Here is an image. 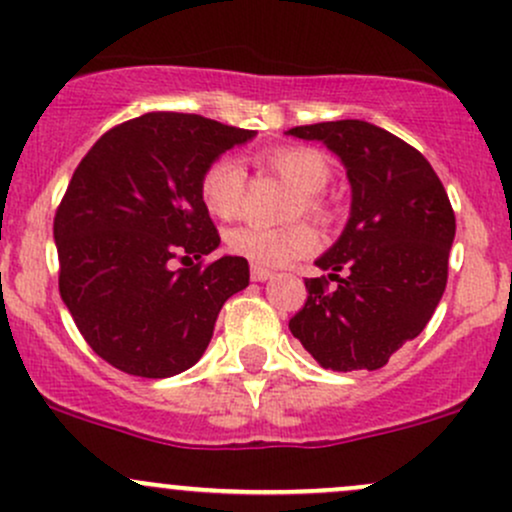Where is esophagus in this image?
<instances>
[{
  "instance_id": "esophagus-1",
  "label": "esophagus",
  "mask_w": 512,
  "mask_h": 512,
  "mask_svg": "<svg viewBox=\"0 0 512 512\" xmlns=\"http://www.w3.org/2000/svg\"><path fill=\"white\" fill-rule=\"evenodd\" d=\"M250 277H252V282H267V279H272V272H269V269H265V267L252 265L250 267Z\"/></svg>"
}]
</instances>
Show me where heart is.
Segmentation results:
<instances>
[{
	"instance_id": "obj_1",
	"label": "heart",
	"mask_w": 512,
	"mask_h": 512,
	"mask_svg": "<svg viewBox=\"0 0 512 512\" xmlns=\"http://www.w3.org/2000/svg\"><path fill=\"white\" fill-rule=\"evenodd\" d=\"M265 165L299 192L291 218H299L301 213L316 218L325 216V206L318 196L330 182V165L325 155L313 148H277L265 157ZM199 192L201 201L213 216L223 221L238 216L245 196L243 162L230 155L216 157L201 174ZM228 247L230 252L245 257L252 265L274 269L311 255L318 247V235L306 223H296L282 230L240 226L228 233Z\"/></svg>"
}]
</instances>
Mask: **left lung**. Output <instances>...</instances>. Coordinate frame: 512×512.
I'll use <instances>...</instances> for the list:
<instances>
[{"label": "left lung", "mask_w": 512, "mask_h": 512, "mask_svg": "<svg viewBox=\"0 0 512 512\" xmlns=\"http://www.w3.org/2000/svg\"><path fill=\"white\" fill-rule=\"evenodd\" d=\"M286 133L333 150L352 189L345 230L316 260L338 289L325 291V277L306 279L308 299L289 330L323 369L374 372L423 333L445 294L452 204L430 162L374 123L325 121Z\"/></svg>", "instance_id": "left-lung-1"}]
</instances>
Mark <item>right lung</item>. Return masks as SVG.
<instances>
[{"instance_id":"1","label":"right lung","mask_w":512,"mask_h":512,"mask_svg":"<svg viewBox=\"0 0 512 512\" xmlns=\"http://www.w3.org/2000/svg\"><path fill=\"white\" fill-rule=\"evenodd\" d=\"M255 136L153 111L106 131L77 165L53 223L60 296L111 367L145 379L194 367L223 303L250 284L245 257L201 265L221 238L199 184L216 157Z\"/></svg>"}]
</instances>
